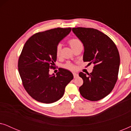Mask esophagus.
<instances>
[{
  "label": "esophagus",
  "mask_w": 131,
  "mask_h": 131,
  "mask_svg": "<svg viewBox=\"0 0 131 131\" xmlns=\"http://www.w3.org/2000/svg\"><path fill=\"white\" fill-rule=\"evenodd\" d=\"M73 76H74V78H76V77L78 76V74L76 73H73Z\"/></svg>",
  "instance_id": "34e87169"
}]
</instances>
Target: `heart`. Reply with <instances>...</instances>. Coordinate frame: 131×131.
Segmentation results:
<instances>
[{
	"label": "heart",
	"instance_id": "obj_1",
	"mask_svg": "<svg viewBox=\"0 0 131 131\" xmlns=\"http://www.w3.org/2000/svg\"><path fill=\"white\" fill-rule=\"evenodd\" d=\"M69 43L70 45V46H71V48H72L73 51H74V50L76 49L78 46L82 45V43L80 42L79 39H76V38L70 39L69 40ZM61 45L58 44V45L57 46V48H56V55L57 57L60 56V53H61ZM63 67L65 68V69L70 70H74L76 69V66H75L74 64L70 63V62H67V63L64 64Z\"/></svg>",
	"mask_w": 131,
	"mask_h": 131
}]
</instances>
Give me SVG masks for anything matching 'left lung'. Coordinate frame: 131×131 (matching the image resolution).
<instances>
[{
    "label": "left lung",
    "mask_w": 131,
    "mask_h": 131,
    "mask_svg": "<svg viewBox=\"0 0 131 131\" xmlns=\"http://www.w3.org/2000/svg\"><path fill=\"white\" fill-rule=\"evenodd\" d=\"M72 31L83 45V61L94 64L92 73L79 74L83 80L80 93L89 101H98L112 92L117 82L119 51L112 39L99 30L77 27L73 28Z\"/></svg>",
    "instance_id": "left-lung-1"
}]
</instances>
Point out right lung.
<instances>
[{
    "instance_id": "add662e5",
    "label": "right lung",
    "mask_w": 131,
    "mask_h": 131,
    "mask_svg": "<svg viewBox=\"0 0 131 131\" xmlns=\"http://www.w3.org/2000/svg\"><path fill=\"white\" fill-rule=\"evenodd\" d=\"M71 28H56L36 33L25 43L18 60V71L25 89L33 99L49 104L62 98L73 79L71 72L61 69L49 74L57 60L56 48Z\"/></svg>"
}]
</instances>
